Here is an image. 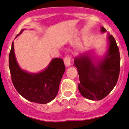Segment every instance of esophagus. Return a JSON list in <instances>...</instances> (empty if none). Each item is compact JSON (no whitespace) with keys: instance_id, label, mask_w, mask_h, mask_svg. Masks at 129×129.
Returning <instances> with one entry per match:
<instances>
[{"instance_id":"esophagus-1","label":"esophagus","mask_w":129,"mask_h":129,"mask_svg":"<svg viewBox=\"0 0 129 129\" xmlns=\"http://www.w3.org/2000/svg\"><path fill=\"white\" fill-rule=\"evenodd\" d=\"M64 63L66 65V67H69L71 65V58L69 56H67L65 57L64 58Z\"/></svg>"}]
</instances>
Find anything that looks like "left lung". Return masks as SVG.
<instances>
[{"label": "left lung", "instance_id": "1", "mask_svg": "<svg viewBox=\"0 0 129 129\" xmlns=\"http://www.w3.org/2000/svg\"><path fill=\"white\" fill-rule=\"evenodd\" d=\"M106 30L102 26L101 32ZM108 47L103 58L96 59L86 53L76 56L74 66L77 68L81 95L91 100H100L114 89L118 79L120 55L114 37L108 34Z\"/></svg>", "mask_w": 129, "mask_h": 129}]
</instances>
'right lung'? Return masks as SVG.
I'll return each instance as SVG.
<instances>
[{"label": "right lung", "mask_w": 129, "mask_h": 129, "mask_svg": "<svg viewBox=\"0 0 129 129\" xmlns=\"http://www.w3.org/2000/svg\"><path fill=\"white\" fill-rule=\"evenodd\" d=\"M9 67L12 83L17 92L26 100L40 104L48 103L55 98L66 70L61 58L53 59L44 70L37 73L23 70L15 58L14 42L9 55Z\"/></svg>", "instance_id": "right-lung-1"}]
</instances>
